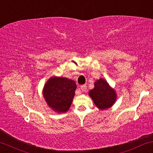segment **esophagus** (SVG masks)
Segmentation results:
<instances>
[{
    "mask_svg": "<svg viewBox=\"0 0 153 153\" xmlns=\"http://www.w3.org/2000/svg\"><path fill=\"white\" fill-rule=\"evenodd\" d=\"M87 88H88V87H87L86 85H82L80 86V89L82 92H85L87 90Z\"/></svg>",
    "mask_w": 153,
    "mask_h": 153,
    "instance_id": "obj_1",
    "label": "esophagus"
}]
</instances>
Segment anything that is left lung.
<instances>
[{
	"label": "left lung",
	"mask_w": 153,
	"mask_h": 153,
	"mask_svg": "<svg viewBox=\"0 0 153 153\" xmlns=\"http://www.w3.org/2000/svg\"><path fill=\"white\" fill-rule=\"evenodd\" d=\"M94 103L100 109H108L114 104L117 95L114 90L110 88L104 79H100L94 82V88L89 92Z\"/></svg>",
	"instance_id": "8db88e82"
}]
</instances>
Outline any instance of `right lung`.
<instances>
[{
    "label": "right lung",
    "instance_id": "1",
    "mask_svg": "<svg viewBox=\"0 0 153 153\" xmlns=\"http://www.w3.org/2000/svg\"><path fill=\"white\" fill-rule=\"evenodd\" d=\"M76 88L75 81L52 77L44 85V97L50 107L55 111L63 113L70 108Z\"/></svg>",
    "mask_w": 153,
    "mask_h": 153
}]
</instances>
